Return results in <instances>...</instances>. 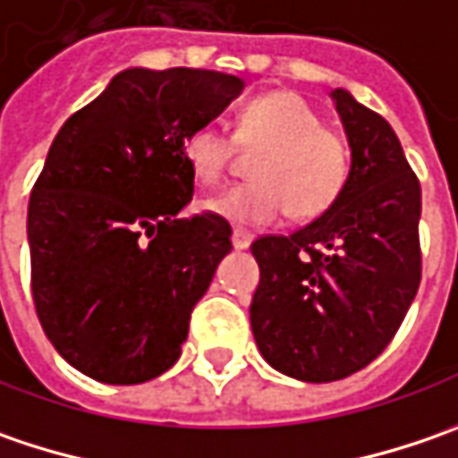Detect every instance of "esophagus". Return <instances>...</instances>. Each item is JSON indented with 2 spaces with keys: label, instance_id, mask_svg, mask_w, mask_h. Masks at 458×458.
I'll use <instances>...</instances> for the list:
<instances>
[{
  "label": "esophagus",
  "instance_id": "34e87169",
  "mask_svg": "<svg viewBox=\"0 0 458 458\" xmlns=\"http://www.w3.org/2000/svg\"><path fill=\"white\" fill-rule=\"evenodd\" d=\"M250 241H253V235H250V233H246V230H233V249L235 250L249 249Z\"/></svg>",
  "mask_w": 458,
  "mask_h": 458
}]
</instances>
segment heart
<instances>
[{
    "mask_svg": "<svg viewBox=\"0 0 458 458\" xmlns=\"http://www.w3.org/2000/svg\"><path fill=\"white\" fill-rule=\"evenodd\" d=\"M235 140L267 146L256 156L250 176L205 199L202 208L233 225H271L284 209L300 220L315 217L338 199L348 182L351 158L341 135L323 128L320 114L300 94L274 91L246 105ZM233 138L215 123H202L184 135L182 156L199 184H217L228 166Z\"/></svg>",
    "mask_w": 458,
    "mask_h": 458,
    "instance_id": "heart-1",
    "label": "heart"
}]
</instances>
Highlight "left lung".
Returning a JSON list of instances; mask_svg holds the SVG:
<instances>
[{
  "instance_id": "left-lung-1",
  "label": "left lung",
  "mask_w": 458,
  "mask_h": 458,
  "mask_svg": "<svg viewBox=\"0 0 458 458\" xmlns=\"http://www.w3.org/2000/svg\"><path fill=\"white\" fill-rule=\"evenodd\" d=\"M351 171L320 217L250 243L261 279L250 330L267 364L300 382H335L371 364L420 284V184L389 123L333 89Z\"/></svg>"
}]
</instances>
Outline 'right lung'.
I'll use <instances>...</instances> for the list:
<instances>
[{
	"label": "right lung",
	"mask_w": 458,
	"mask_h": 458,
	"mask_svg": "<svg viewBox=\"0 0 458 458\" xmlns=\"http://www.w3.org/2000/svg\"><path fill=\"white\" fill-rule=\"evenodd\" d=\"M243 87L220 71L125 69L58 130L28 208L32 300L91 379L140 385L176 364L233 249L228 220L179 217L194 194L182 143Z\"/></svg>",
	"instance_id": "obj_1"
}]
</instances>
